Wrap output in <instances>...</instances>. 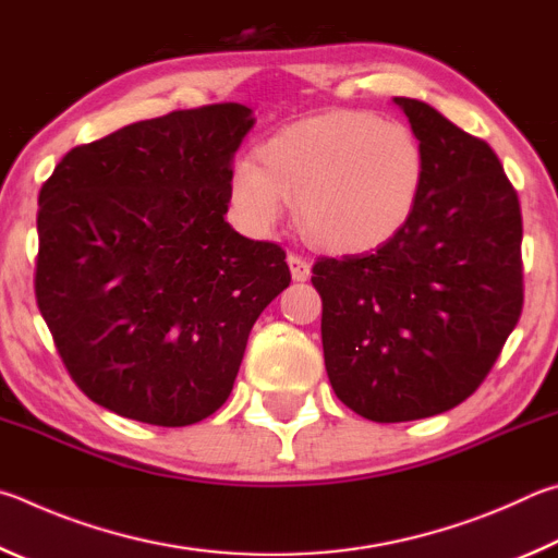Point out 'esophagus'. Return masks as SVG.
Returning <instances> with one entry per match:
<instances>
[{"label": "esophagus", "mask_w": 558, "mask_h": 558, "mask_svg": "<svg viewBox=\"0 0 558 558\" xmlns=\"http://www.w3.org/2000/svg\"><path fill=\"white\" fill-rule=\"evenodd\" d=\"M289 269H291V279L294 281H306L311 277V264L299 257V254H289Z\"/></svg>", "instance_id": "1"}]
</instances>
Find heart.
<instances>
[{
	"label": "heart",
	"instance_id": "1",
	"mask_svg": "<svg viewBox=\"0 0 558 558\" xmlns=\"http://www.w3.org/2000/svg\"><path fill=\"white\" fill-rule=\"evenodd\" d=\"M424 146L404 122L328 112L287 126L240 156L230 173L234 213L252 232L277 228L299 203L311 238L360 252L404 228L422 195Z\"/></svg>",
	"mask_w": 558,
	"mask_h": 558
}]
</instances>
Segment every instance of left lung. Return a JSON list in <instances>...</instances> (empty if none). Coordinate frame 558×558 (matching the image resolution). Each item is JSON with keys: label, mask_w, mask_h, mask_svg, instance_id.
Returning <instances> with one entry per match:
<instances>
[{"label": "left lung", "mask_w": 558, "mask_h": 558, "mask_svg": "<svg viewBox=\"0 0 558 558\" xmlns=\"http://www.w3.org/2000/svg\"><path fill=\"white\" fill-rule=\"evenodd\" d=\"M424 146L414 213L375 252L320 257V338L340 402L379 424L448 412L522 314V213L497 154L432 105L395 97Z\"/></svg>", "instance_id": "1"}]
</instances>
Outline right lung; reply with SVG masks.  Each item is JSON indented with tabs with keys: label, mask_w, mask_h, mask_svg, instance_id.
Segmentation results:
<instances>
[{
	"label": "right lung",
	"mask_w": 558,
	"mask_h": 558,
	"mask_svg": "<svg viewBox=\"0 0 558 558\" xmlns=\"http://www.w3.org/2000/svg\"><path fill=\"white\" fill-rule=\"evenodd\" d=\"M252 124L238 102L126 124L41 185L36 304L95 404L189 426L230 397L254 320L291 281L279 244L225 220Z\"/></svg>",
	"instance_id": "1"
}]
</instances>
